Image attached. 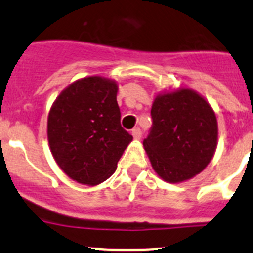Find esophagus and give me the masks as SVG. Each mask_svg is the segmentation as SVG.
I'll use <instances>...</instances> for the list:
<instances>
[{"instance_id": "34e87169", "label": "esophagus", "mask_w": 253, "mask_h": 253, "mask_svg": "<svg viewBox=\"0 0 253 253\" xmlns=\"http://www.w3.org/2000/svg\"><path fill=\"white\" fill-rule=\"evenodd\" d=\"M131 135H133V138L135 140H139L140 138H142V131H140L139 128H134L133 130H131Z\"/></svg>"}]
</instances>
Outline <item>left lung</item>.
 Masks as SVG:
<instances>
[{
	"mask_svg": "<svg viewBox=\"0 0 253 253\" xmlns=\"http://www.w3.org/2000/svg\"><path fill=\"white\" fill-rule=\"evenodd\" d=\"M153 125L143 140L154 172L169 184L193 178L209 165L218 144L213 107L191 88L160 92L151 110Z\"/></svg>",
	"mask_w": 253,
	"mask_h": 253,
	"instance_id": "1",
	"label": "left lung"
}]
</instances>
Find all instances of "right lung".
Listing matches in <instances>:
<instances>
[{
    "label": "right lung",
    "instance_id": "add662e5",
    "mask_svg": "<svg viewBox=\"0 0 253 253\" xmlns=\"http://www.w3.org/2000/svg\"><path fill=\"white\" fill-rule=\"evenodd\" d=\"M118 82L90 76L59 93L48 115V142L59 169L78 184L95 186L115 172L133 137L120 125Z\"/></svg>",
    "mask_w": 253,
    "mask_h": 253
}]
</instances>
